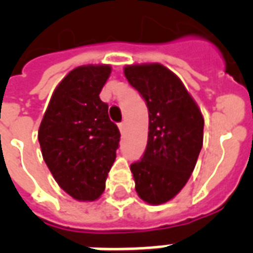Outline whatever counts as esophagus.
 <instances>
[{
  "instance_id": "1",
  "label": "esophagus",
  "mask_w": 253,
  "mask_h": 253,
  "mask_svg": "<svg viewBox=\"0 0 253 253\" xmlns=\"http://www.w3.org/2000/svg\"><path fill=\"white\" fill-rule=\"evenodd\" d=\"M119 127V131L122 132V134H125V131H126V122H121L118 125Z\"/></svg>"
}]
</instances>
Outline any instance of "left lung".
Listing matches in <instances>:
<instances>
[{"instance_id": "8db88e82", "label": "left lung", "mask_w": 253, "mask_h": 253, "mask_svg": "<svg viewBox=\"0 0 253 253\" xmlns=\"http://www.w3.org/2000/svg\"><path fill=\"white\" fill-rule=\"evenodd\" d=\"M148 107V142L131 164L138 196L147 204L172 200L188 182L204 142V117L181 80L164 65L125 67Z\"/></svg>"}]
</instances>
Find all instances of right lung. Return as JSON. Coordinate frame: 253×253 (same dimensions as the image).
Returning <instances> with one entry per match:
<instances>
[{
	"label": "right lung",
	"mask_w": 253,
	"mask_h": 253,
	"mask_svg": "<svg viewBox=\"0 0 253 253\" xmlns=\"http://www.w3.org/2000/svg\"><path fill=\"white\" fill-rule=\"evenodd\" d=\"M110 65H83L56 86L42 119L38 139L45 164L64 192L94 201L105 190L119 147V130L99 93Z\"/></svg>",
	"instance_id": "right-lung-1"
}]
</instances>
